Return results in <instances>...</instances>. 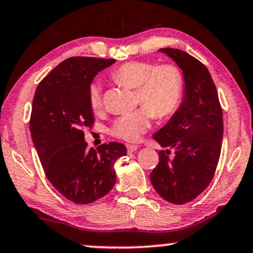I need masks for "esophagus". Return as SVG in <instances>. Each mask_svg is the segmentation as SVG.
<instances>
[{
	"instance_id": "esophagus-1",
	"label": "esophagus",
	"mask_w": 253,
	"mask_h": 253,
	"mask_svg": "<svg viewBox=\"0 0 253 253\" xmlns=\"http://www.w3.org/2000/svg\"><path fill=\"white\" fill-rule=\"evenodd\" d=\"M126 147H127V151H128V153H133V151L137 150V148H139L137 144H127Z\"/></svg>"
}]
</instances>
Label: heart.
Instances as JSON below:
<instances>
[{
    "instance_id": "1",
    "label": "heart",
    "mask_w": 253,
    "mask_h": 253,
    "mask_svg": "<svg viewBox=\"0 0 253 253\" xmlns=\"http://www.w3.org/2000/svg\"><path fill=\"white\" fill-rule=\"evenodd\" d=\"M112 79L118 83L136 89V102L142 107L123 114L113 121L111 135L118 139L137 141L149 128L151 116L162 119L174 112L183 95V74L172 63L156 65L149 61H129L113 70ZM87 99L92 111L100 110L102 85L92 82L87 89Z\"/></svg>"
}]
</instances>
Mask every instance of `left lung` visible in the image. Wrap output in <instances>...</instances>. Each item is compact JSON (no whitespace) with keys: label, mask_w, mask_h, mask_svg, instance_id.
Returning a JSON list of instances; mask_svg holds the SVG:
<instances>
[{"label":"left lung","mask_w":253,"mask_h":253,"mask_svg":"<svg viewBox=\"0 0 253 253\" xmlns=\"http://www.w3.org/2000/svg\"><path fill=\"white\" fill-rule=\"evenodd\" d=\"M183 70V102L153 135L158 151L150 181L164 200L183 205L194 200L213 179L221 154L223 118L216 86L204 63L177 48H161Z\"/></svg>","instance_id":"8db88e82"}]
</instances>
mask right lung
Masks as SVG:
<instances>
[{"instance_id": "add662e5", "label": "right lung", "mask_w": 253, "mask_h": 253, "mask_svg": "<svg viewBox=\"0 0 253 253\" xmlns=\"http://www.w3.org/2000/svg\"><path fill=\"white\" fill-rule=\"evenodd\" d=\"M114 59L73 56L62 61L37 86L30 130L47 179L67 199L86 205L112 190L114 163L127 154L119 142L87 149L83 127L93 125L87 89Z\"/></svg>"}]
</instances>
